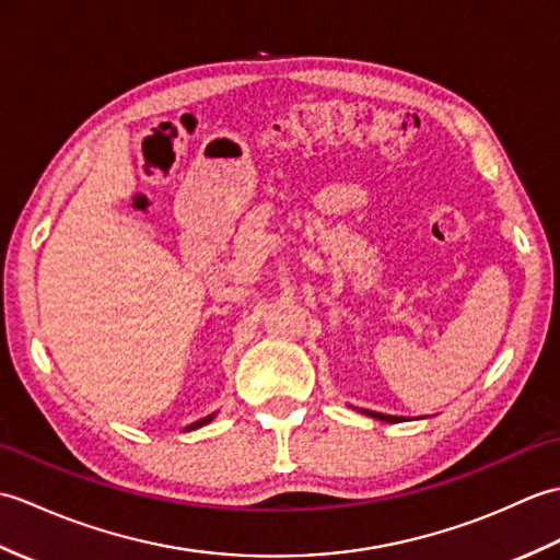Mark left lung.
I'll return each instance as SVG.
<instances>
[{"label": "left lung", "mask_w": 560, "mask_h": 560, "mask_svg": "<svg viewBox=\"0 0 560 560\" xmlns=\"http://www.w3.org/2000/svg\"><path fill=\"white\" fill-rule=\"evenodd\" d=\"M368 416H373V419H380V421H387V423H397L401 421V416H389V413H377V411H365Z\"/></svg>", "instance_id": "left-lung-1"}]
</instances>
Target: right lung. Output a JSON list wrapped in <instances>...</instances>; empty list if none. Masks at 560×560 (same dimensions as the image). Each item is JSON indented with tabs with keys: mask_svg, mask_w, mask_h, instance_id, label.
I'll use <instances>...</instances> for the list:
<instances>
[{
	"mask_svg": "<svg viewBox=\"0 0 560 560\" xmlns=\"http://www.w3.org/2000/svg\"><path fill=\"white\" fill-rule=\"evenodd\" d=\"M213 419V416H207V419H201V421H197L195 425H189V428H199V425H205V423H209Z\"/></svg>",
	"mask_w": 560,
	"mask_h": 560,
	"instance_id": "right-lung-1",
	"label": "right lung"
}]
</instances>
